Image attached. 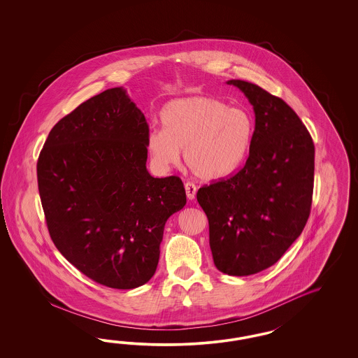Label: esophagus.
<instances>
[{"instance_id":"obj_1","label":"esophagus","mask_w":358,"mask_h":358,"mask_svg":"<svg viewBox=\"0 0 358 358\" xmlns=\"http://www.w3.org/2000/svg\"><path fill=\"white\" fill-rule=\"evenodd\" d=\"M185 192H186V196L192 201L194 199L195 193H196V186L193 182H186L185 184Z\"/></svg>"}]
</instances>
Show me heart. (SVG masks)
<instances>
[{
  "mask_svg": "<svg viewBox=\"0 0 358 358\" xmlns=\"http://www.w3.org/2000/svg\"><path fill=\"white\" fill-rule=\"evenodd\" d=\"M163 130L147 136V151L159 172L180 162L184 150L186 166L205 181L227 177L250 152L255 122L245 108L227 106L210 96L171 101L160 113Z\"/></svg>",
  "mask_w": 358,
  "mask_h": 358,
  "instance_id": "b5f03b06",
  "label": "heart"
}]
</instances>
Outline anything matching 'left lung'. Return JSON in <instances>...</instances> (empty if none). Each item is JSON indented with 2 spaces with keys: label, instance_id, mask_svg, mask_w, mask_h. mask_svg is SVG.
Instances as JSON below:
<instances>
[{
  "label": "left lung",
  "instance_id": "left-lung-1",
  "mask_svg": "<svg viewBox=\"0 0 358 358\" xmlns=\"http://www.w3.org/2000/svg\"><path fill=\"white\" fill-rule=\"evenodd\" d=\"M227 84L253 106L250 156L238 173L202 186L196 199L217 271L241 277L275 264L302 234L313 203L315 147L283 99L248 81Z\"/></svg>",
  "mask_w": 358,
  "mask_h": 358
}]
</instances>
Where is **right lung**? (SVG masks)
Segmentation results:
<instances>
[{
	"mask_svg": "<svg viewBox=\"0 0 358 358\" xmlns=\"http://www.w3.org/2000/svg\"><path fill=\"white\" fill-rule=\"evenodd\" d=\"M148 134L126 90L113 87L59 120L36 164L55 247L90 280L113 289L151 280L165 222L186 205L180 177L148 173Z\"/></svg>",
	"mask_w": 358,
	"mask_h": 358,
	"instance_id": "right-lung-1",
	"label": "right lung"
}]
</instances>
